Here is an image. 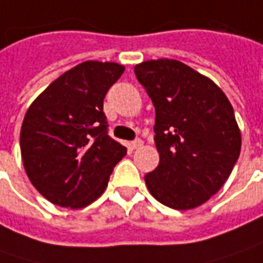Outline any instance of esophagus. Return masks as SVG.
I'll return each instance as SVG.
<instances>
[{"label": "esophagus", "instance_id": "obj_1", "mask_svg": "<svg viewBox=\"0 0 263 263\" xmlns=\"http://www.w3.org/2000/svg\"><path fill=\"white\" fill-rule=\"evenodd\" d=\"M143 145V142L140 140V139H136V140H133L132 143H130V146H132V149H139V147Z\"/></svg>", "mask_w": 263, "mask_h": 263}]
</instances>
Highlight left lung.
I'll use <instances>...</instances> for the list:
<instances>
[{
	"label": "left lung",
	"instance_id": "8db88e82",
	"mask_svg": "<svg viewBox=\"0 0 263 263\" xmlns=\"http://www.w3.org/2000/svg\"><path fill=\"white\" fill-rule=\"evenodd\" d=\"M135 74L155 106L158 167L145 176L151 195L173 209L205 203L227 181L241 147L234 109L208 77L177 60H151Z\"/></svg>",
	"mask_w": 263,
	"mask_h": 263
}]
</instances>
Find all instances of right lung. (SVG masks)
Listing matches in <instances>:
<instances>
[{
	"label": "right lung",
	"mask_w": 263,
	"mask_h": 263,
	"mask_svg": "<svg viewBox=\"0 0 263 263\" xmlns=\"http://www.w3.org/2000/svg\"><path fill=\"white\" fill-rule=\"evenodd\" d=\"M124 71L117 63L85 61L54 80L26 112L20 149L26 174L54 205L87 206L104 193L127 154L108 136L104 98Z\"/></svg>",
	"instance_id": "obj_1"
}]
</instances>
